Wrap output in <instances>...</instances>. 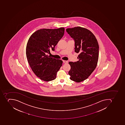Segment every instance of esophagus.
I'll return each instance as SVG.
<instances>
[{"mask_svg":"<svg viewBox=\"0 0 125 125\" xmlns=\"http://www.w3.org/2000/svg\"><path fill=\"white\" fill-rule=\"evenodd\" d=\"M63 63H64V64H66V63H68V61H63Z\"/></svg>","mask_w":125,"mask_h":125,"instance_id":"34e87169","label":"esophagus"}]
</instances>
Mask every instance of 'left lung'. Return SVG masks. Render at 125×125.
<instances>
[{
  "label": "left lung",
  "mask_w": 125,
  "mask_h": 125,
  "mask_svg": "<svg viewBox=\"0 0 125 125\" xmlns=\"http://www.w3.org/2000/svg\"><path fill=\"white\" fill-rule=\"evenodd\" d=\"M75 41V52L79 54L78 61L70 62L71 69L68 72L70 79L77 83L88 79L97 64L99 46L97 40L92 33L87 29L80 27L66 29Z\"/></svg>",
  "instance_id": "8db88e82"
}]
</instances>
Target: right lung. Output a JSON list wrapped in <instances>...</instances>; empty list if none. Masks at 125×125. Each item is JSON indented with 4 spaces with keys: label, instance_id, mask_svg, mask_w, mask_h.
Masks as SVG:
<instances>
[{
    "label": "right lung",
    "instance_id": "obj_1",
    "mask_svg": "<svg viewBox=\"0 0 125 125\" xmlns=\"http://www.w3.org/2000/svg\"><path fill=\"white\" fill-rule=\"evenodd\" d=\"M64 28L41 29L33 33L27 43L26 52L28 61L33 73L42 81L55 79L62 61L47 55L63 37Z\"/></svg>",
    "mask_w": 125,
    "mask_h": 125
}]
</instances>
